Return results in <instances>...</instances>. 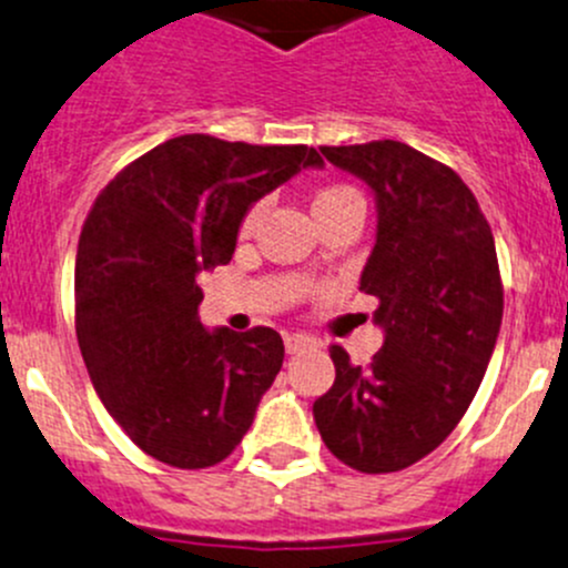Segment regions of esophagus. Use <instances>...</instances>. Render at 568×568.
Masks as SVG:
<instances>
[{
	"label": "esophagus",
	"mask_w": 568,
	"mask_h": 568,
	"mask_svg": "<svg viewBox=\"0 0 568 568\" xmlns=\"http://www.w3.org/2000/svg\"><path fill=\"white\" fill-rule=\"evenodd\" d=\"M283 341H285V352H288V354L302 352V348L311 346V343H313L311 337H307V335H285Z\"/></svg>",
	"instance_id": "esophagus-1"
}]
</instances>
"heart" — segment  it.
Returning a JSON list of instances; mask_svg holds the SVG:
<instances>
[{
  "instance_id": "heart-1",
  "label": "heart",
  "mask_w": 568,
  "mask_h": 568,
  "mask_svg": "<svg viewBox=\"0 0 568 568\" xmlns=\"http://www.w3.org/2000/svg\"><path fill=\"white\" fill-rule=\"evenodd\" d=\"M352 200H363L359 197L357 189L346 186V183H332V186H324L316 192V197H313V214L321 216V214H326V211H335V209H341V205L352 203ZM261 214H263V203H255L247 214H244L242 227H239V231H242V236H250V233L255 231Z\"/></svg>"
}]
</instances>
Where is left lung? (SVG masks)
I'll list each match as a JSON object with an SVG mask.
<instances>
[{"instance_id":"1","label":"left lung","mask_w":568,"mask_h":568,"mask_svg":"<svg viewBox=\"0 0 568 568\" xmlns=\"http://www.w3.org/2000/svg\"><path fill=\"white\" fill-rule=\"evenodd\" d=\"M321 153L376 194L379 225L359 291L379 300L385 346L365 368L329 346L335 385L313 417L343 464L398 473L445 443L484 379L503 321L495 236L467 183L404 142Z\"/></svg>"}]
</instances>
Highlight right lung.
I'll use <instances>...</instances> for the list:
<instances>
[{"label": "right lung", "mask_w": 568, "mask_h": 568, "mask_svg": "<svg viewBox=\"0 0 568 568\" xmlns=\"http://www.w3.org/2000/svg\"><path fill=\"white\" fill-rule=\"evenodd\" d=\"M321 164L307 145L183 134L95 197L77 252L79 348L109 415L153 459L214 467L252 426L283 368V337L205 329L197 280L231 261L255 200Z\"/></svg>", "instance_id": "1"}]
</instances>
